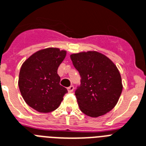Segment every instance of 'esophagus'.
Masks as SVG:
<instances>
[{"instance_id":"1","label":"esophagus","mask_w":146,"mask_h":146,"mask_svg":"<svg viewBox=\"0 0 146 146\" xmlns=\"http://www.w3.org/2000/svg\"><path fill=\"white\" fill-rule=\"evenodd\" d=\"M73 90H74V87H73V85H70V87L67 88V91H68V92H73Z\"/></svg>"}]
</instances>
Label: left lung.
<instances>
[{
	"mask_svg": "<svg viewBox=\"0 0 146 146\" xmlns=\"http://www.w3.org/2000/svg\"><path fill=\"white\" fill-rule=\"evenodd\" d=\"M71 61L81 77L75 92L79 109L90 117L103 115L115 107L122 92L118 68L98 52L73 54Z\"/></svg>",
	"mask_w": 146,
	"mask_h": 146,
	"instance_id": "obj_1",
	"label": "left lung"
}]
</instances>
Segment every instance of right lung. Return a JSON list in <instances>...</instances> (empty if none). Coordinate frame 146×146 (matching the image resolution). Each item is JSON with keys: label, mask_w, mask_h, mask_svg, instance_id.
I'll list each match as a JSON object with an SVG mask.
<instances>
[{"label": "right lung", "mask_w": 146, "mask_h": 146, "mask_svg": "<svg viewBox=\"0 0 146 146\" xmlns=\"http://www.w3.org/2000/svg\"><path fill=\"white\" fill-rule=\"evenodd\" d=\"M66 51L42 49L23 63L19 77L20 92L26 104L39 112H50L61 104L67 88L60 85L58 68Z\"/></svg>", "instance_id": "add662e5"}]
</instances>
